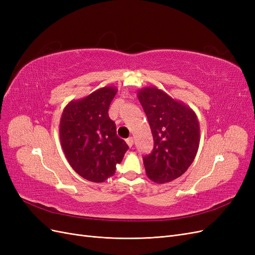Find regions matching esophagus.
Returning a JSON list of instances; mask_svg holds the SVG:
<instances>
[{
	"instance_id": "1",
	"label": "esophagus",
	"mask_w": 255,
	"mask_h": 255,
	"mask_svg": "<svg viewBox=\"0 0 255 255\" xmlns=\"http://www.w3.org/2000/svg\"><path fill=\"white\" fill-rule=\"evenodd\" d=\"M126 141H127V143H128V145L129 146V148H132L133 144H134V139H133V137H129V138H128V139H127Z\"/></svg>"
}]
</instances>
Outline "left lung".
I'll list each match as a JSON object with an SVG mask.
<instances>
[{
	"label": "left lung",
	"mask_w": 255,
	"mask_h": 255,
	"mask_svg": "<svg viewBox=\"0 0 255 255\" xmlns=\"http://www.w3.org/2000/svg\"><path fill=\"white\" fill-rule=\"evenodd\" d=\"M148 118L154 148L143 157L145 173L158 184L180 177L194 161L200 143V125L196 113L155 86L137 91Z\"/></svg>",
	"instance_id": "obj_1"
}]
</instances>
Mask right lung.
<instances>
[{"label": "right lung", "mask_w": 255, "mask_h": 255, "mask_svg": "<svg viewBox=\"0 0 255 255\" xmlns=\"http://www.w3.org/2000/svg\"><path fill=\"white\" fill-rule=\"evenodd\" d=\"M117 87L105 86L69 102L61 114L59 139L73 170L90 182L102 183L113 176L128 149L117 136L109 117Z\"/></svg>", "instance_id": "add662e5"}]
</instances>
